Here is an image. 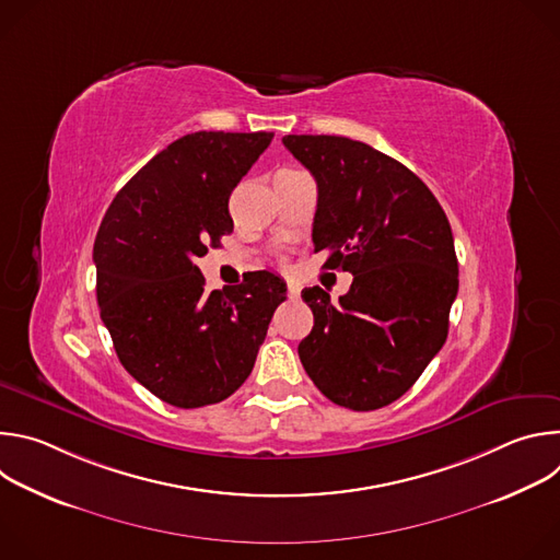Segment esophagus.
Masks as SVG:
<instances>
[{"instance_id":"34e87169","label":"esophagus","mask_w":560,"mask_h":560,"mask_svg":"<svg viewBox=\"0 0 560 560\" xmlns=\"http://www.w3.org/2000/svg\"><path fill=\"white\" fill-rule=\"evenodd\" d=\"M299 292H301V290H299V285L290 281V283H288V296H290V299H296V296H299Z\"/></svg>"}]
</instances>
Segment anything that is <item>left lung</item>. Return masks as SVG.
I'll use <instances>...</instances> for the list:
<instances>
[{"instance_id": "left-lung-1", "label": "left lung", "mask_w": 560, "mask_h": 560, "mask_svg": "<svg viewBox=\"0 0 560 560\" xmlns=\"http://www.w3.org/2000/svg\"><path fill=\"white\" fill-rule=\"evenodd\" d=\"M318 199L314 253L352 272L339 303L301 292L314 314L299 359L332 404L370 412L404 396L447 339L458 292L450 221L430 188L396 159L335 135H285Z\"/></svg>"}]
</instances>
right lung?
<instances>
[{
	"label": "right lung",
	"mask_w": 560,
	"mask_h": 560,
	"mask_svg": "<svg viewBox=\"0 0 560 560\" xmlns=\"http://www.w3.org/2000/svg\"><path fill=\"white\" fill-rule=\"evenodd\" d=\"M272 132H192L173 141L117 192L97 238V303L132 378L175 408H203L242 387L281 277L259 270L206 292L197 259L232 232L228 199Z\"/></svg>",
	"instance_id": "obj_1"
}]
</instances>
